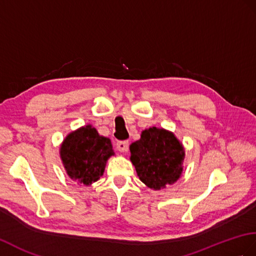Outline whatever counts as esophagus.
<instances>
[{
    "instance_id": "34e87169",
    "label": "esophagus",
    "mask_w": 256,
    "mask_h": 256,
    "mask_svg": "<svg viewBox=\"0 0 256 256\" xmlns=\"http://www.w3.org/2000/svg\"><path fill=\"white\" fill-rule=\"evenodd\" d=\"M116 150L121 152H126L128 150V140H121L116 142Z\"/></svg>"
}]
</instances>
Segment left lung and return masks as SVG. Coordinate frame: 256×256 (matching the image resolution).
I'll return each instance as SVG.
<instances>
[{
	"label": "left lung",
	"mask_w": 256,
	"mask_h": 256,
	"mask_svg": "<svg viewBox=\"0 0 256 256\" xmlns=\"http://www.w3.org/2000/svg\"><path fill=\"white\" fill-rule=\"evenodd\" d=\"M130 152L136 174L148 188H166L182 174L186 152L179 140L167 130H144L140 138L130 144Z\"/></svg>",
	"instance_id": "1"
}]
</instances>
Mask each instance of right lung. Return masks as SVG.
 <instances>
[{
	"label": "right lung",
	"mask_w": 256,
	"mask_h": 256,
	"mask_svg": "<svg viewBox=\"0 0 256 256\" xmlns=\"http://www.w3.org/2000/svg\"><path fill=\"white\" fill-rule=\"evenodd\" d=\"M114 155L111 140L92 126L70 133L63 140L60 156L70 179L90 186L104 174L106 160Z\"/></svg>",
	"instance_id": "1"
}]
</instances>
